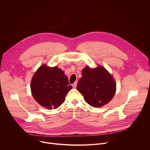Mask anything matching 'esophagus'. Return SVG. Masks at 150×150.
Returning a JSON list of instances; mask_svg holds the SVG:
<instances>
[{"label":"esophagus","instance_id":"34e87169","mask_svg":"<svg viewBox=\"0 0 150 150\" xmlns=\"http://www.w3.org/2000/svg\"><path fill=\"white\" fill-rule=\"evenodd\" d=\"M76 85H77V82L76 81V82H75L72 84V87H73L74 88H76Z\"/></svg>","mask_w":150,"mask_h":150}]
</instances>
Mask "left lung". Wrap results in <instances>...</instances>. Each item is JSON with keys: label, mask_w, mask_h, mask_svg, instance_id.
Returning <instances> with one entry per match:
<instances>
[{"label": "left lung", "mask_w": 150, "mask_h": 150, "mask_svg": "<svg viewBox=\"0 0 150 150\" xmlns=\"http://www.w3.org/2000/svg\"><path fill=\"white\" fill-rule=\"evenodd\" d=\"M116 86L111 75L103 67L99 66L94 69L87 67L82 70L77 90L88 104L99 108L112 99L115 94Z\"/></svg>", "instance_id": "left-lung-1"}]
</instances>
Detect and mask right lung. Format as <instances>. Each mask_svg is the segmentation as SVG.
I'll use <instances>...</instances> for the list:
<instances>
[{
  "label": "right lung",
  "mask_w": 150,
  "mask_h": 150,
  "mask_svg": "<svg viewBox=\"0 0 150 150\" xmlns=\"http://www.w3.org/2000/svg\"><path fill=\"white\" fill-rule=\"evenodd\" d=\"M72 88L64 72L57 67L42 65L35 73L31 83L33 97L41 105L56 109L64 102Z\"/></svg>",
  "instance_id": "obj_1"
}]
</instances>
